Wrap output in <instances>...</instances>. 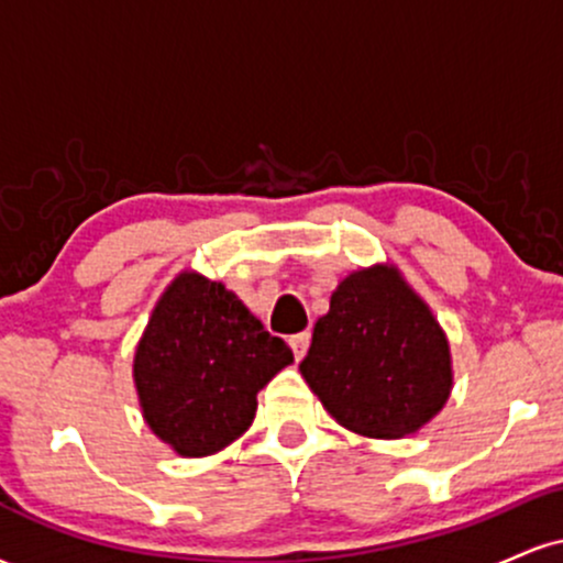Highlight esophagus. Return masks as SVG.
Masks as SVG:
<instances>
[{
  "label": "esophagus",
  "instance_id": "obj_1",
  "mask_svg": "<svg viewBox=\"0 0 563 563\" xmlns=\"http://www.w3.org/2000/svg\"><path fill=\"white\" fill-rule=\"evenodd\" d=\"M309 341H312V335L309 333H296V335H290V349H294V357L296 360H301L303 354H307V349H309Z\"/></svg>",
  "mask_w": 563,
  "mask_h": 563
}]
</instances>
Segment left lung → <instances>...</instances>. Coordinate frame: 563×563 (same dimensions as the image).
<instances>
[{"label": "left lung", "instance_id": "left-lung-1", "mask_svg": "<svg viewBox=\"0 0 563 563\" xmlns=\"http://www.w3.org/2000/svg\"><path fill=\"white\" fill-rule=\"evenodd\" d=\"M299 371L335 423L371 439L416 434L452 391L448 333L389 262L335 286Z\"/></svg>", "mask_w": 563, "mask_h": 563}]
</instances>
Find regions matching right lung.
Listing matches in <instances>:
<instances>
[{"label": "right lung", "instance_id": "1", "mask_svg": "<svg viewBox=\"0 0 563 563\" xmlns=\"http://www.w3.org/2000/svg\"><path fill=\"white\" fill-rule=\"evenodd\" d=\"M294 363L222 283L185 269L166 286L134 349L132 378L145 423L183 457H206L241 439L256 394Z\"/></svg>", "mask_w": 563, "mask_h": 563}]
</instances>
